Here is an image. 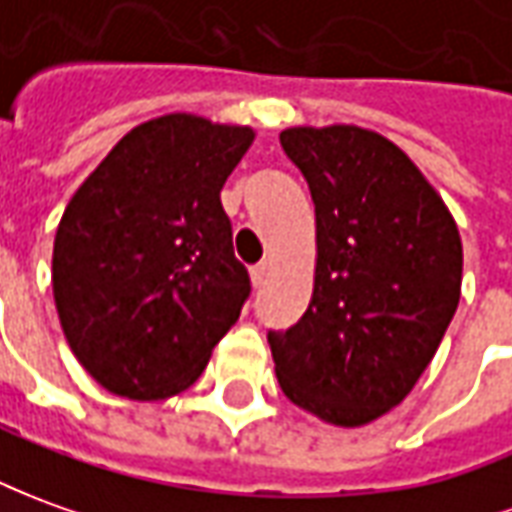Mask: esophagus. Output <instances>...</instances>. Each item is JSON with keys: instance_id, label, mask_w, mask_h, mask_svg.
<instances>
[{"instance_id": "obj_1", "label": "esophagus", "mask_w": 512, "mask_h": 512, "mask_svg": "<svg viewBox=\"0 0 512 512\" xmlns=\"http://www.w3.org/2000/svg\"><path fill=\"white\" fill-rule=\"evenodd\" d=\"M267 270H270V267H267V264H256V267H253V270H250V281H253V287H256V290H259V287H264V281H267Z\"/></svg>"}]
</instances>
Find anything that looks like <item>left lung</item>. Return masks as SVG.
Here are the masks:
<instances>
[{
  "instance_id": "left-lung-1",
  "label": "left lung",
  "mask_w": 512,
  "mask_h": 512,
  "mask_svg": "<svg viewBox=\"0 0 512 512\" xmlns=\"http://www.w3.org/2000/svg\"><path fill=\"white\" fill-rule=\"evenodd\" d=\"M281 147L315 203L309 309L267 331L284 396L337 426L404 401L460 303L463 245L446 203L396 144L354 125L290 128Z\"/></svg>"
}]
</instances>
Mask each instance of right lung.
Instances as JSON below:
<instances>
[{"label":"right lung","mask_w":512,"mask_h":512,"mask_svg":"<svg viewBox=\"0 0 512 512\" xmlns=\"http://www.w3.org/2000/svg\"><path fill=\"white\" fill-rule=\"evenodd\" d=\"M250 142V128L161 116L130 130L69 200L52 292L74 357L105 390L181 393L236 323L250 276L220 189Z\"/></svg>","instance_id":"obj_1"}]
</instances>
